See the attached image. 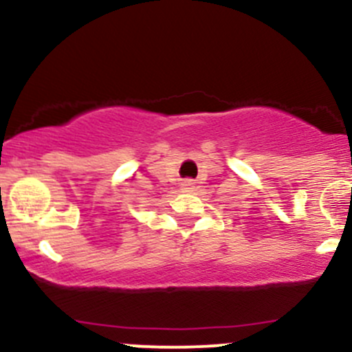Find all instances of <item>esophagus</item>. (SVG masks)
<instances>
[{
  "instance_id": "obj_1",
  "label": "esophagus",
  "mask_w": 352,
  "mask_h": 352,
  "mask_svg": "<svg viewBox=\"0 0 352 352\" xmlns=\"http://www.w3.org/2000/svg\"><path fill=\"white\" fill-rule=\"evenodd\" d=\"M192 182H190V180H186V182H184L182 184V189H186V190H190V189H192Z\"/></svg>"
}]
</instances>
